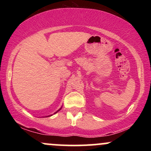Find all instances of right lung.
Returning <instances> with one entry per match:
<instances>
[{
    "label": "right lung",
    "instance_id": "right-lung-1",
    "mask_svg": "<svg viewBox=\"0 0 151 151\" xmlns=\"http://www.w3.org/2000/svg\"><path fill=\"white\" fill-rule=\"evenodd\" d=\"M62 107H61V108H60V109H59V110H58V111H57L56 112H55V114H56V113H58V112L59 111H60V109H62ZM50 116H52V115H50Z\"/></svg>",
    "mask_w": 151,
    "mask_h": 151
}]
</instances>
